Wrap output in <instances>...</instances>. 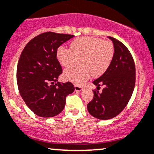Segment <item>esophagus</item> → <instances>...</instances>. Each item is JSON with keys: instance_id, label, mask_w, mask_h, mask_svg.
Masks as SVG:
<instances>
[{"instance_id": "esophagus-1", "label": "esophagus", "mask_w": 154, "mask_h": 154, "mask_svg": "<svg viewBox=\"0 0 154 154\" xmlns=\"http://www.w3.org/2000/svg\"><path fill=\"white\" fill-rule=\"evenodd\" d=\"M75 91L77 92H80L81 90H82V88L81 86H78V85H75Z\"/></svg>"}]
</instances>
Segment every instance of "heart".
<instances>
[{
  "instance_id": "b5f03b06",
  "label": "heart",
  "mask_w": 154,
  "mask_h": 154,
  "mask_svg": "<svg viewBox=\"0 0 154 154\" xmlns=\"http://www.w3.org/2000/svg\"><path fill=\"white\" fill-rule=\"evenodd\" d=\"M114 54V45L110 41L97 37L81 36L72 41L70 49L59 47L57 57L65 68L76 65L80 59L81 66L64 72L66 80L80 85L91 76L98 77L103 75L110 66Z\"/></svg>"
}]
</instances>
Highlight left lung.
Instances as JSON below:
<instances>
[{"instance_id":"8db88e82","label":"left lung","mask_w":154,"mask_h":154,"mask_svg":"<svg viewBox=\"0 0 154 154\" xmlns=\"http://www.w3.org/2000/svg\"><path fill=\"white\" fill-rule=\"evenodd\" d=\"M115 48L110 66L101 77L93 81L101 93L93 90V99L88 104V112L100 120L113 118L123 111L130 100L136 83V67L128 48L120 41L108 36ZM100 90V89H99Z\"/></svg>"}]
</instances>
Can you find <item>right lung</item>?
Here are the masks:
<instances>
[{
    "mask_svg": "<svg viewBox=\"0 0 154 154\" xmlns=\"http://www.w3.org/2000/svg\"><path fill=\"white\" fill-rule=\"evenodd\" d=\"M74 35L43 33L24 47L18 62L16 79L20 95L35 114L42 118L57 116L66 97L75 90L70 82H58L62 73L57 58V49Z\"/></svg>",
    "mask_w": 154,
    "mask_h": 154,
    "instance_id": "right-lung-1",
    "label": "right lung"
}]
</instances>
